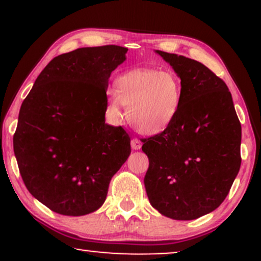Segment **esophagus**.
I'll return each mask as SVG.
<instances>
[{
  "label": "esophagus",
  "mask_w": 261,
  "mask_h": 261,
  "mask_svg": "<svg viewBox=\"0 0 261 261\" xmlns=\"http://www.w3.org/2000/svg\"><path fill=\"white\" fill-rule=\"evenodd\" d=\"M131 147H133V149H140L141 147H142V142L139 139H135L131 140Z\"/></svg>",
  "instance_id": "34e87169"
}]
</instances>
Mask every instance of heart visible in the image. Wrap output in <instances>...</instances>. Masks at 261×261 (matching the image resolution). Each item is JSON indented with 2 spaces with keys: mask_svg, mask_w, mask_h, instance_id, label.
I'll return each instance as SVG.
<instances>
[{
  "mask_svg": "<svg viewBox=\"0 0 261 261\" xmlns=\"http://www.w3.org/2000/svg\"><path fill=\"white\" fill-rule=\"evenodd\" d=\"M180 77L172 70L136 68L119 76L115 93L108 97L107 110L121 118L127 107V120L137 133L153 136L166 131L178 116L181 106Z\"/></svg>",
  "mask_w": 261,
  "mask_h": 261,
  "instance_id": "heart-1",
  "label": "heart"
}]
</instances>
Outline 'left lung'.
Segmentation results:
<instances>
[{
	"label": "left lung",
	"mask_w": 261,
	"mask_h": 261,
	"mask_svg": "<svg viewBox=\"0 0 261 261\" xmlns=\"http://www.w3.org/2000/svg\"><path fill=\"white\" fill-rule=\"evenodd\" d=\"M180 77L181 106L163 133L142 141L151 205L173 220L216 210L241 168V122L228 87L201 62L155 50Z\"/></svg>",
	"instance_id": "1"
}]
</instances>
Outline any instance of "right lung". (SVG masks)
Masks as SVG:
<instances>
[{"instance_id":"obj_1","label":"right lung","mask_w":261,"mask_h":261,"mask_svg":"<svg viewBox=\"0 0 261 261\" xmlns=\"http://www.w3.org/2000/svg\"><path fill=\"white\" fill-rule=\"evenodd\" d=\"M126 53L106 45L56 56L23 100L14 155L29 193L56 214L97 211L130 155L126 131L106 124L109 77Z\"/></svg>"}]
</instances>
